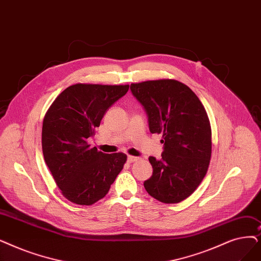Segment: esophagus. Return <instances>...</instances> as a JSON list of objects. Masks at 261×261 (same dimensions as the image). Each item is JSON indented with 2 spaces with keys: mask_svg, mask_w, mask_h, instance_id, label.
Returning <instances> with one entry per match:
<instances>
[{
  "mask_svg": "<svg viewBox=\"0 0 261 261\" xmlns=\"http://www.w3.org/2000/svg\"><path fill=\"white\" fill-rule=\"evenodd\" d=\"M127 160H128L129 163H132V162H134V161H138L139 158H138V156H133V155H128Z\"/></svg>",
  "mask_w": 261,
  "mask_h": 261,
  "instance_id": "obj_1",
  "label": "esophagus"
}]
</instances>
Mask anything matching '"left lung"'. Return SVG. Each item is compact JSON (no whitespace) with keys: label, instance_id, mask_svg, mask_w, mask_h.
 <instances>
[{"label":"left lung","instance_id":"1","mask_svg":"<svg viewBox=\"0 0 261 261\" xmlns=\"http://www.w3.org/2000/svg\"><path fill=\"white\" fill-rule=\"evenodd\" d=\"M151 133H162L160 160L149 156L151 177L144 188L153 198L177 203L189 197L206 176L211 158V128L205 108L184 83L156 80L131 84Z\"/></svg>","mask_w":261,"mask_h":261}]
</instances>
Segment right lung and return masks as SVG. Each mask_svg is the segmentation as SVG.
Here are the masks:
<instances>
[{
	"label": "right lung",
	"instance_id": "1",
	"mask_svg": "<svg viewBox=\"0 0 261 261\" xmlns=\"http://www.w3.org/2000/svg\"><path fill=\"white\" fill-rule=\"evenodd\" d=\"M128 89L129 85L74 84L59 95L44 116V162L71 202L89 206L103 198L126 163L124 153H103L87 141Z\"/></svg>",
	"mask_w": 261,
	"mask_h": 261
}]
</instances>
